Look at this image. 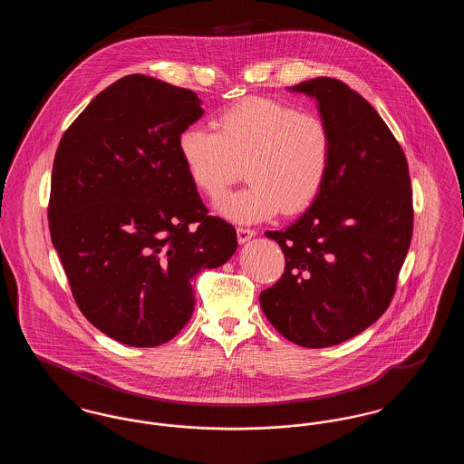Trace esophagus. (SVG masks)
<instances>
[{
	"instance_id": "esophagus-1",
	"label": "esophagus",
	"mask_w": 464,
	"mask_h": 464,
	"mask_svg": "<svg viewBox=\"0 0 464 464\" xmlns=\"http://www.w3.org/2000/svg\"><path fill=\"white\" fill-rule=\"evenodd\" d=\"M237 237H238V242L246 243L250 238L256 237V231L254 229H246V227H238L237 229Z\"/></svg>"
}]
</instances>
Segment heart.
<instances>
[{"label":"heart","instance_id":"1","mask_svg":"<svg viewBox=\"0 0 464 464\" xmlns=\"http://www.w3.org/2000/svg\"><path fill=\"white\" fill-rule=\"evenodd\" d=\"M179 135V153L199 189L218 198L243 176L248 184L218 201L226 219L252 224L306 210L329 176L332 137L322 118L265 97H248L216 121Z\"/></svg>","mask_w":464,"mask_h":464}]
</instances>
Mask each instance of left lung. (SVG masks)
Returning <instances> with one entry per match:
<instances>
[{"label": "left lung", "mask_w": 464, "mask_h": 464, "mask_svg": "<svg viewBox=\"0 0 464 464\" xmlns=\"http://www.w3.org/2000/svg\"><path fill=\"white\" fill-rule=\"evenodd\" d=\"M290 92L316 99L332 137L329 176L308 210L266 237L282 246L285 273L259 295L271 325L304 348H329L386 311L412 237L405 155L377 111L339 80Z\"/></svg>", "instance_id": "obj_1"}]
</instances>
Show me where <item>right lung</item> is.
<instances>
[{
	"mask_svg": "<svg viewBox=\"0 0 464 464\" xmlns=\"http://www.w3.org/2000/svg\"><path fill=\"white\" fill-rule=\"evenodd\" d=\"M203 116L191 90L130 74L67 129L52 170L48 222L74 301L133 348L169 343L195 311L193 278L237 252V231L207 216L179 135Z\"/></svg>",
	"mask_w": 464,
	"mask_h": 464,
	"instance_id": "right-lung-1",
	"label": "right lung"
}]
</instances>
